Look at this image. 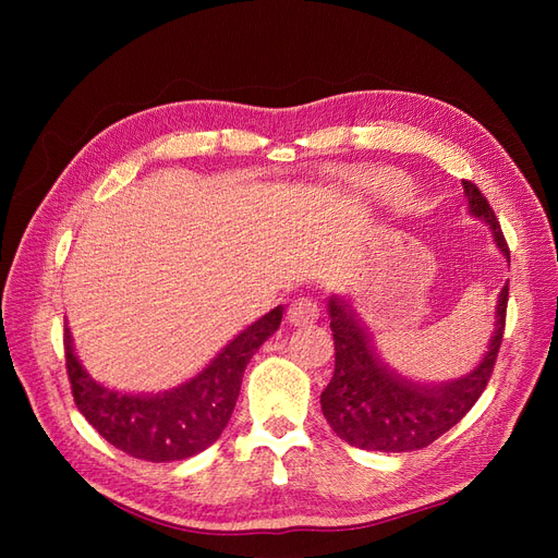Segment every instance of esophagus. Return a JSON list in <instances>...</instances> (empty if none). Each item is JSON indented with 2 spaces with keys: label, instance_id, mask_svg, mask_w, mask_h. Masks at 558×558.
I'll use <instances>...</instances> for the list:
<instances>
[{
  "label": "esophagus",
  "instance_id": "1",
  "mask_svg": "<svg viewBox=\"0 0 558 558\" xmlns=\"http://www.w3.org/2000/svg\"><path fill=\"white\" fill-rule=\"evenodd\" d=\"M286 318H289V324H293V326L314 324V320L318 318L316 300L314 298H295L289 305V312H286Z\"/></svg>",
  "mask_w": 558,
  "mask_h": 558
}]
</instances>
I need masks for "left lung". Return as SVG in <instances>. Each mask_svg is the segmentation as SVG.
Listing matches in <instances>:
<instances>
[{
  "mask_svg": "<svg viewBox=\"0 0 558 558\" xmlns=\"http://www.w3.org/2000/svg\"><path fill=\"white\" fill-rule=\"evenodd\" d=\"M463 191L470 214L492 228L496 246L510 263L508 242L484 193L472 181H463ZM508 293L510 286L505 283L498 295L496 330L480 365L442 384H418L388 367L359 314L342 298L330 295L335 373L320 393V410L337 437L367 451H414L459 424L492 379L505 332Z\"/></svg>",
  "mask_w": 558,
  "mask_h": 558,
  "instance_id": "obj_1",
  "label": "left lung"
}]
</instances>
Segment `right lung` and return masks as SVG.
Segmentation results:
<instances>
[{"label":"right lung","mask_w":558,"mask_h":558,"mask_svg":"<svg viewBox=\"0 0 558 558\" xmlns=\"http://www.w3.org/2000/svg\"><path fill=\"white\" fill-rule=\"evenodd\" d=\"M281 316L283 307L267 312L199 375L156 396L118 393L97 384L81 367L70 328H64V361L76 408L107 442L134 459L150 463L191 459L221 437L238 402L244 369L267 337L277 332Z\"/></svg>","instance_id":"1"}]
</instances>
